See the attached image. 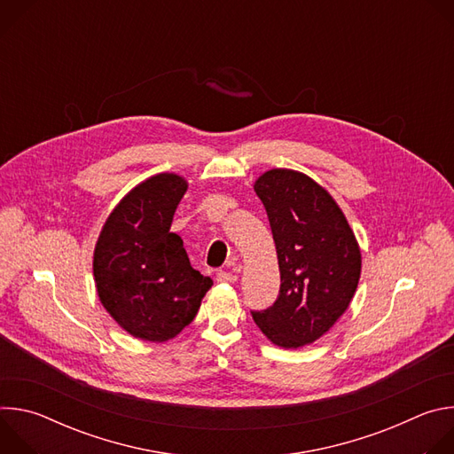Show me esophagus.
<instances>
[{
    "mask_svg": "<svg viewBox=\"0 0 454 454\" xmlns=\"http://www.w3.org/2000/svg\"><path fill=\"white\" fill-rule=\"evenodd\" d=\"M237 280V275L233 273V271H219L217 273V282H228V284H231V282H235Z\"/></svg>",
    "mask_w": 454,
    "mask_h": 454,
    "instance_id": "esophagus-1",
    "label": "esophagus"
}]
</instances>
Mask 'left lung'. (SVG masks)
Returning <instances> with one entry per match:
<instances>
[{"instance_id": "obj_1", "label": "left lung", "mask_w": 454, "mask_h": 454, "mask_svg": "<svg viewBox=\"0 0 454 454\" xmlns=\"http://www.w3.org/2000/svg\"><path fill=\"white\" fill-rule=\"evenodd\" d=\"M278 253L275 303L251 316L284 348L309 345L348 309L361 275L357 240L331 193L309 176L273 168L254 183Z\"/></svg>"}]
</instances>
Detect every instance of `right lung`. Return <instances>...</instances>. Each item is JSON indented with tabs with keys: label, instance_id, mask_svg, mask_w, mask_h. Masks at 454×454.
Here are the masks:
<instances>
[{
	"label": "right lung",
	"instance_id": "right-lung-1",
	"mask_svg": "<svg viewBox=\"0 0 454 454\" xmlns=\"http://www.w3.org/2000/svg\"><path fill=\"white\" fill-rule=\"evenodd\" d=\"M186 186L167 172L140 183L111 212L95 246L102 305L121 329L145 341L176 338L214 286L190 266L181 237L170 231Z\"/></svg>",
	"mask_w": 454,
	"mask_h": 454
}]
</instances>
